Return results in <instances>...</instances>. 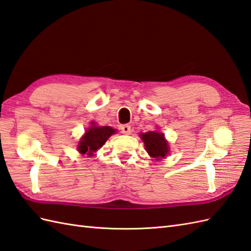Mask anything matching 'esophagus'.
Wrapping results in <instances>:
<instances>
[{"instance_id":"esophagus-1","label":"esophagus","mask_w":251,"mask_h":251,"mask_svg":"<svg viewBox=\"0 0 251 251\" xmlns=\"http://www.w3.org/2000/svg\"><path fill=\"white\" fill-rule=\"evenodd\" d=\"M121 131L124 134H129L131 131V128L129 125H122L121 126Z\"/></svg>"}]
</instances>
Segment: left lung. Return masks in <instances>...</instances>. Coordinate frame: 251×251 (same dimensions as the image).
I'll return each instance as SVG.
<instances>
[{
	"label": "left lung",
	"mask_w": 251,
	"mask_h": 251,
	"mask_svg": "<svg viewBox=\"0 0 251 251\" xmlns=\"http://www.w3.org/2000/svg\"><path fill=\"white\" fill-rule=\"evenodd\" d=\"M145 149L152 158H164L169 153V144L164 139V134L157 131L141 133Z\"/></svg>",
	"instance_id": "1"
}]
</instances>
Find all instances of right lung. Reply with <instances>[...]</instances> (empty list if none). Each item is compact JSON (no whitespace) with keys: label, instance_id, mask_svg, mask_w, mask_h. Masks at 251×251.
Returning a JSON list of instances; mask_svg holds the SVG:
<instances>
[{"label":"right lung","instance_id":"right-lung-1","mask_svg":"<svg viewBox=\"0 0 251 251\" xmlns=\"http://www.w3.org/2000/svg\"><path fill=\"white\" fill-rule=\"evenodd\" d=\"M93 125L87 129L85 136H83L78 143V151L82 155L92 156L93 152L98 151L100 147L105 144L108 138L115 132L113 128L109 126H96L94 123Z\"/></svg>","mask_w":251,"mask_h":251}]
</instances>
